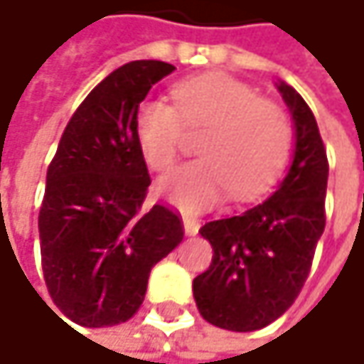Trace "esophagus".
<instances>
[{
  "mask_svg": "<svg viewBox=\"0 0 364 364\" xmlns=\"http://www.w3.org/2000/svg\"><path fill=\"white\" fill-rule=\"evenodd\" d=\"M183 230H185V234H187V236H196V234H198V230H200V223H198L193 217L183 215Z\"/></svg>",
  "mask_w": 364,
  "mask_h": 364,
  "instance_id": "esophagus-1",
  "label": "esophagus"
}]
</instances>
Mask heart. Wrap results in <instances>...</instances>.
<instances>
[{"label": "heart", "mask_w": 364, "mask_h": 364, "mask_svg": "<svg viewBox=\"0 0 364 364\" xmlns=\"http://www.w3.org/2000/svg\"><path fill=\"white\" fill-rule=\"evenodd\" d=\"M175 107L147 99L136 109V139L156 171L175 164L187 128H206L202 158L166 175L158 189L183 210H202L234 191L236 200L263 196L282 175L293 145L280 107L259 99L251 86L221 75H200L175 86Z\"/></svg>", "instance_id": "b5f03b06"}]
</instances>
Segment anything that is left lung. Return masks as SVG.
I'll return each mask as SVG.
<instances>
[{"label": "left lung", "instance_id": "8db88e82", "mask_svg": "<svg viewBox=\"0 0 364 364\" xmlns=\"http://www.w3.org/2000/svg\"><path fill=\"white\" fill-rule=\"evenodd\" d=\"M276 88L295 128L284 179L261 204L200 230L215 255L193 278L196 306L206 323L236 333L267 327L293 306L325 232L328 164L314 113L287 82Z\"/></svg>", "mask_w": 364, "mask_h": 364}]
</instances>
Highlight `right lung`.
I'll return each instance as SVG.
<instances>
[{
  "label": "right lung",
  "instance_id": "1",
  "mask_svg": "<svg viewBox=\"0 0 364 364\" xmlns=\"http://www.w3.org/2000/svg\"><path fill=\"white\" fill-rule=\"evenodd\" d=\"M173 71L162 60L111 71L69 119L48 168L43 278L56 308L80 327L132 318L151 267L181 245V219L162 204L143 206L151 179L134 128L151 86Z\"/></svg>",
  "mask_w": 364,
  "mask_h": 364
}]
</instances>
